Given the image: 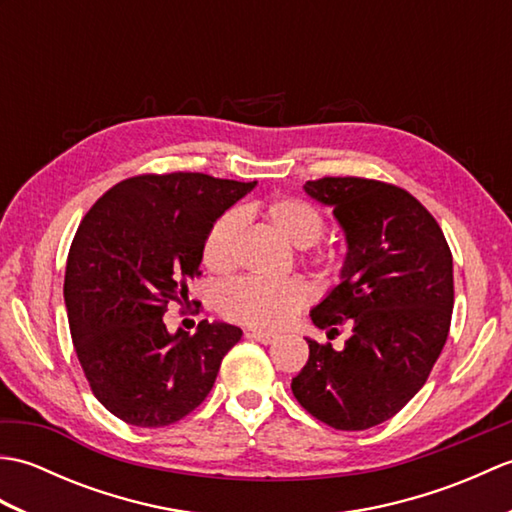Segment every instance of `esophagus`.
Instances as JSON below:
<instances>
[{
  "instance_id": "34e87169",
  "label": "esophagus",
  "mask_w": 512,
  "mask_h": 512,
  "mask_svg": "<svg viewBox=\"0 0 512 512\" xmlns=\"http://www.w3.org/2000/svg\"><path fill=\"white\" fill-rule=\"evenodd\" d=\"M248 336L250 339H255V341H259V343H273L275 339H277V334H273V332H264V330H248Z\"/></svg>"
}]
</instances>
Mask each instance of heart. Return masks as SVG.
Returning a JSON list of instances; mask_svg holds the SVG:
<instances>
[{
  "label": "heart",
  "mask_w": 512,
  "mask_h": 512,
  "mask_svg": "<svg viewBox=\"0 0 512 512\" xmlns=\"http://www.w3.org/2000/svg\"><path fill=\"white\" fill-rule=\"evenodd\" d=\"M253 213V206L239 211H228L211 226L202 244V262L215 275L233 273L239 262V235H242L244 215ZM266 224L288 244L308 248L317 244L325 231L323 213L306 200L277 198L262 206ZM314 266L325 270H339V259L334 255H317L310 259ZM308 288L297 279L264 281L242 279L226 286L220 292L217 306L222 314L237 323L253 325V328H281L306 306Z\"/></svg>",
  "instance_id": "1"
}]
</instances>
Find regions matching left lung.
<instances>
[{"instance_id": "1", "label": "left lung", "mask_w": 512, "mask_h": 512, "mask_svg": "<svg viewBox=\"0 0 512 512\" xmlns=\"http://www.w3.org/2000/svg\"><path fill=\"white\" fill-rule=\"evenodd\" d=\"M332 206L347 239L341 284L310 312L328 339L350 328L343 350L308 339L310 358L292 394L339 431L389 420L427 383L447 343L453 257L440 224L396 184L369 178L306 182Z\"/></svg>"}]
</instances>
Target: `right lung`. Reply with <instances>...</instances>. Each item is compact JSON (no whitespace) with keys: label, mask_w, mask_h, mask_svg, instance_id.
Listing matches in <instances>:
<instances>
[{"label":"right lung","mask_w":512,"mask_h":512,"mask_svg":"<svg viewBox=\"0 0 512 512\" xmlns=\"http://www.w3.org/2000/svg\"><path fill=\"white\" fill-rule=\"evenodd\" d=\"M257 182L173 171L103 193L72 239L63 297L76 356L101 405L134 427H167L202 405L226 352L228 323L169 334V303L189 308L213 222ZM198 303V301H191Z\"/></svg>","instance_id":"obj_1"}]
</instances>
